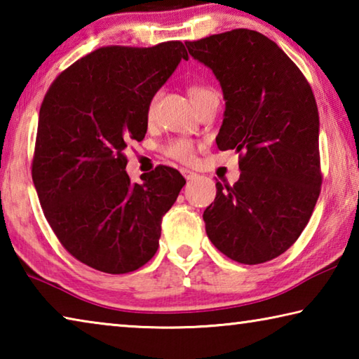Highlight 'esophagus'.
I'll return each mask as SVG.
<instances>
[{
  "label": "esophagus",
  "instance_id": "1",
  "mask_svg": "<svg viewBox=\"0 0 359 359\" xmlns=\"http://www.w3.org/2000/svg\"><path fill=\"white\" fill-rule=\"evenodd\" d=\"M182 174H184V177H185L187 180H193V179H196V172L188 171V169H182Z\"/></svg>",
  "mask_w": 359,
  "mask_h": 359
}]
</instances>
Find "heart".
Masks as SVG:
<instances>
[{
  "label": "heart",
  "instance_id": "obj_1",
  "mask_svg": "<svg viewBox=\"0 0 359 359\" xmlns=\"http://www.w3.org/2000/svg\"><path fill=\"white\" fill-rule=\"evenodd\" d=\"M214 93H215L214 90L209 87H204V85H199V83H193L188 87V95H190V98L196 107L201 106V102ZM156 100H158V93L151 96L149 104H147V118L149 120L151 118V115H154ZM161 150H163V154L169 158H172V160L184 163V165H190V163H193V160H194V155H196V144H194L191 139H172V141H169L163 145Z\"/></svg>",
  "mask_w": 359,
  "mask_h": 359
}]
</instances>
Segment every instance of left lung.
I'll return each instance as SVG.
<instances>
[{
  "label": "left lung",
  "mask_w": 359,
  "mask_h": 359,
  "mask_svg": "<svg viewBox=\"0 0 359 359\" xmlns=\"http://www.w3.org/2000/svg\"><path fill=\"white\" fill-rule=\"evenodd\" d=\"M185 46L214 71L226 109L217 147L239 154L241 177L217 182L205 233L242 264L287 252L311 220L321 190L318 107L301 69L274 41L238 28Z\"/></svg>",
  "instance_id": "1"
}]
</instances>
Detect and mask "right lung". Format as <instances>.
<instances>
[{
  "instance_id": "obj_1",
  "label": "right lung",
  "mask_w": 359,
  "mask_h": 359,
  "mask_svg": "<svg viewBox=\"0 0 359 359\" xmlns=\"http://www.w3.org/2000/svg\"><path fill=\"white\" fill-rule=\"evenodd\" d=\"M180 41L107 46L60 72L41 104L32 177L66 250L106 274L142 267L158 250L163 215L185 179L156 166L131 185L125 151L147 133V104L180 60Z\"/></svg>"
}]
</instances>
